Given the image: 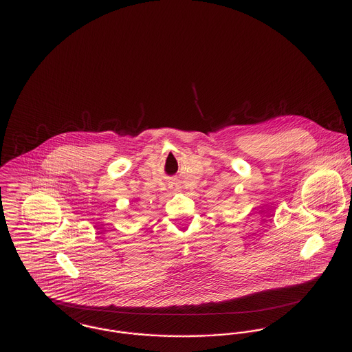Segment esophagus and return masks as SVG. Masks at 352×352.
<instances>
[{
  "label": "esophagus",
  "mask_w": 352,
  "mask_h": 352,
  "mask_svg": "<svg viewBox=\"0 0 352 352\" xmlns=\"http://www.w3.org/2000/svg\"><path fill=\"white\" fill-rule=\"evenodd\" d=\"M172 190H177V188H175V187H172Z\"/></svg>",
  "instance_id": "obj_1"
}]
</instances>
